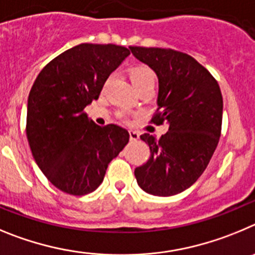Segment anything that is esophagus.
I'll use <instances>...</instances> for the list:
<instances>
[{
	"mask_svg": "<svg viewBox=\"0 0 255 255\" xmlns=\"http://www.w3.org/2000/svg\"><path fill=\"white\" fill-rule=\"evenodd\" d=\"M128 133H129V139H130V141H137V139H138L139 134L136 132V130L129 129V130H128Z\"/></svg>",
	"mask_w": 255,
	"mask_h": 255,
	"instance_id": "1",
	"label": "esophagus"
}]
</instances>
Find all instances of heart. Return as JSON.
Returning <instances> with one entry per match:
<instances>
[{
	"label": "heart",
	"instance_id": "1",
	"mask_svg": "<svg viewBox=\"0 0 255 255\" xmlns=\"http://www.w3.org/2000/svg\"><path fill=\"white\" fill-rule=\"evenodd\" d=\"M130 80H132L134 88L138 91L146 90V89H152L153 90L156 81H157V76H156L155 71L148 67L147 65H138L130 70ZM117 116L121 119H127V114L125 112H119Z\"/></svg>",
	"mask_w": 255,
	"mask_h": 255
}]
</instances>
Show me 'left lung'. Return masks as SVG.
Instances as JSON below:
<instances>
[{
	"mask_svg": "<svg viewBox=\"0 0 255 255\" xmlns=\"http://www.w3.org/2000/svg\"><path fill=\"white\" fill-rule=\"evenodd\" d=\"M129 49L159 77V108L150 123L169 125L160 138L142 134L150 157L134 169V175L146 193L174 196L197 182L216 150L222 126L221 90L210 71L189 54L170 48Z\"/></svg>",
	"mask_w": 255,
	"mask_h": 255,
	"instance_id": "8db88e82",
	"label": "left lung"
}]
</instances>
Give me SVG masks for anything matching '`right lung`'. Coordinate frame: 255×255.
<instances>
[{"mask_svg": "<svg viewBox=\"0 0 255 255\" xmlns=\"http://www.w3.org/2000/svg\"><path fill=\"white\" fill-rule=\"evenodd\" d=\"M129 53L121 45L82 43L52 59L31 86L29 146L43 174L65 193L94 192L109 162L128 143L125 128L95 125L85 107L99 98L109 75Z\"/></svg>", "mask_w": 255, "mask_h": 255, "instance_id": "add662e5", "label": "right lung"}]
</instances>
